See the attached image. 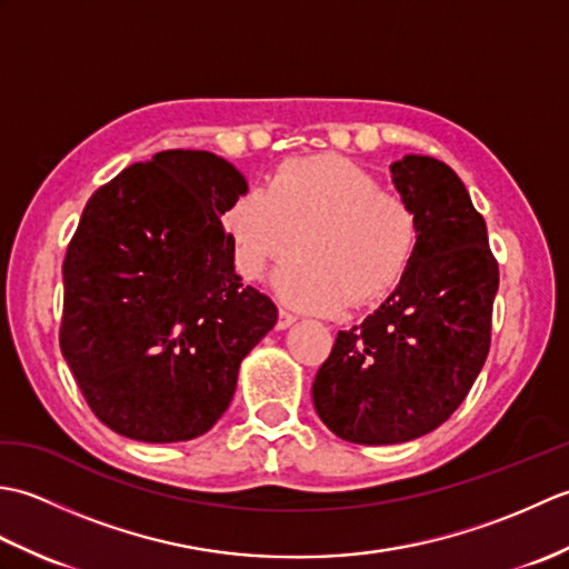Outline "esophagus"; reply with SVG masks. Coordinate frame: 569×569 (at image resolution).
<instances>
[{
	"label": "esophagus",
	"instance_id": "esophagus-1",
	"mask_svg": "<svg viewBox=\"0 0 569 569\" xmlns=\"http://www.w3.org/2000/svg\"><path fill=\"white\" fill-rule=\"evenodd\" d=\"M296 320H298V318H296V312L286 310V308H278V322H276V328H278V330L291 328V325H293Z\"/></svg>",
	"mask_w": 569,
	"mask_h": 569
}]
</instances>
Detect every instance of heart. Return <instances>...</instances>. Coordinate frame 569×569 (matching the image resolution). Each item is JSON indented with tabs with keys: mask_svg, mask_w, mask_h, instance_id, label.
Segmentation results:
<instances>
[{
	"mask_svg": "<svg viewBox=\"0 0 569 569\" xmlns=\"http://www.w3.org/2000/svg\"><path fill=\"white\" fill-rule=\"evenodd\" d=\"M244 278L273 276L286 303L335 312L367 306L398 286L418 249V214L403 196L340 156L281 166L266 190H247L224 212ZM301 241L298 242L297 239Z\"/></svg>",
	"mask_w": 569,
	"mask_h": 569,
	"instance_id": "b5f03b06",
	"label": "heart"
}]
</instances>
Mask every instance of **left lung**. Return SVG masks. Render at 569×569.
<instances>
[{
	"label": "left lung",
	"mask_w": 569,
	"mask_h": 569,
	"mask_svg": "<svg viewBox=\"0 0 569 569\" xmlns=\"http://www.w3.org/2000/svg\"><path fill=\"white\" fill-rule=\"evenodd\" d=\"M393 186L418 214V249L379 310L340 330L312 381V403L337 438L416 440L450 418L491 342L499 263L487 222L450 166L408 153Z\"/></svg>",
	"instance_id": "1"
}]
</instances>
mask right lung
Segmentation results:
<instances>
[{"label":"right lung","instance_id":"obj_1","mask_svg":"<svg viewBox=\"0 0 569 569\" xmlns=\"http://www.w3.org/2000/svg\"><path fill=\"white\" fill-rule=\"evenodd\" d=\"M247 180L210 151H161L94 190L63 261L60 352L107 428L208 432L278 310L241 283L220 217Z\"/></svg>","mask_w":569,"mask_h":569}]
</instances>
